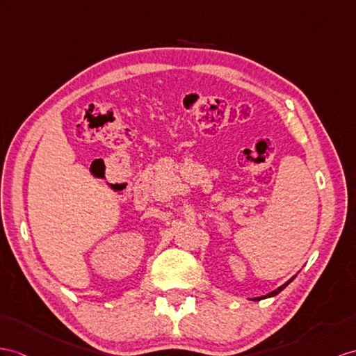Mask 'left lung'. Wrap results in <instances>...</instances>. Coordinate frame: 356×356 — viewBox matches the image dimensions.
Returning <instances> with one entry per match:
<instances>
[{"mask_svg":"<svg viewBox=\"0 0 356 356\" xmlns=\"http://www.w3.org/2000/svg\"><path fill=\"white\" fill-rule=\"evenodd\" d=\"M294 280V276H293V278L291 280H289L287 282H285V284H282L281 285V287H278V289H276V290H273V291H270V293H267V294H264V296H259V298H252V299H250V300H261V299H267V298H273V296H276V294H278V293H281L285 287H287V285L291 282Z\"/></svg>","mask_w":356,"mask_h":356,"instance_id":"left-lung-1","label":"left lung"}]
</instances>
